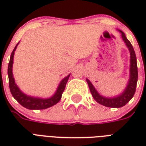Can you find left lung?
Wrapping results in <instances>:
<instances>
[{
	"instance_id": "obj_1",
	"label": "left lung",
	"mask_w": 146,
	"mask_h": 146,
	"mask_svg": "<svg viewBox=\"0 0 146 146\" xmlns=\"http://www.w3.org/2000/svg\"><path fill=\"white\" fill-rule=\"evenodd\" d=\"M120 32L121 33L123 40L124 41L126 45L129 48V52H130V77H129V81L124 92L118 97L113 98L102 97L98 93V92L94 88L91 82L89 80H86L94 99L96 100L98 103L104 106L108 107V108H121L124 106L125 104H127L132 98L133 97L135 92H136L137 80H138V68H137L136 53L134 51L133 47L129 40L127 39L124 33H123L122 31H120Z\"/></svg>"
}]
</instances>
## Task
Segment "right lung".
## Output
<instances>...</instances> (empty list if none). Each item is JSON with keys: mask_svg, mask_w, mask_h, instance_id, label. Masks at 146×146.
<instances>
[{"mask_svg": "<svg viewBox=\"0 0 146 146\" xmlns=\"http://www.w3.org/2000/svg\"><path fill=\"white\" fill-rule=\"evenodd\" d=\"M19 43H17L16 47L14 48L13 52L11 53L10 58V62L8 64V78H9V86H10V92L12 94L15 99L17 100V102H19V104H21L22 106L26 108L27 109H30V110H41V109H46L54 105L59 102V101L61 98L62 94L64 92L66 84L67 81H68L69 76L70 75L67 76L66 78H64V80L60 82V84L57 88V92L55 94L50 98H47V99H42V98H33L30 96H28L23 94L17 86L15 84L14 79L13 77V73H12V67H13V55H14V51L17 48V45Z\"/></svg>", "mask_w": 146, "mask_h": 146, "instance_id": "obj_1", "label": "right lung"}]
</instances>
